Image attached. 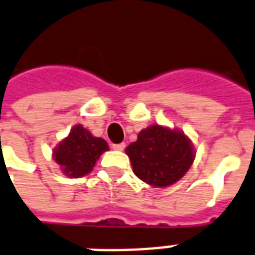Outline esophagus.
<instances>
[{
	"label": "esophagus",
	"instance_id": "1",
	"mask_svg": "<svg viewBox=\"0 0 255 255\" xmlns=\"http://www.w3.org/2000/svg\"><path fill=\"white\" fill-rule=\"evenodd\" d=\"M112 148L116 151H123L126 148V143H119V144H112Z\"/></svg>",
	"mask_w": 255,
	"mask_h": 255
}]
</instances>
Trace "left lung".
Masks as SVG:
<instances>
[{
	"instance_id": "left-lung-1",
	"label": "left lung",
	"mask_w": 255,
	"mask_h": 255,
	"mask_svg": "<svg viewBox=\"0 0 255 255\" xmlns=\"http://www.w3.org/2000/svg\"><path fill=\"white\" fill-rule=\"evenodd\" d=\"M126 153L136 176L153 187H168L178 182L195 158L191 140L183 132L158 124L139 132Z\"/></svg>"
}]
</instances>
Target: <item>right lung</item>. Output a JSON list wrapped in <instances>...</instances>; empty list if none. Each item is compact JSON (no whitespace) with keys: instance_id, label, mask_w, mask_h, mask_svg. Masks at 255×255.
<instances>
[{"instance_id":"right-lung-1","label":"right lung","mask_w":255,"mask_h":255,"mask_svg":"<svg viewBox=\"0 0 255 255\" xmlns=\"http://www.w3.org/2000/svg\"><path fill=\"white\" fill-rule=\"evenodd\" d=\"M108 144L95 136L83 126H75L69 135L54 148L53 159L64 174L69 178H80L89 174Z\"/></svg>"}]
</instances>
